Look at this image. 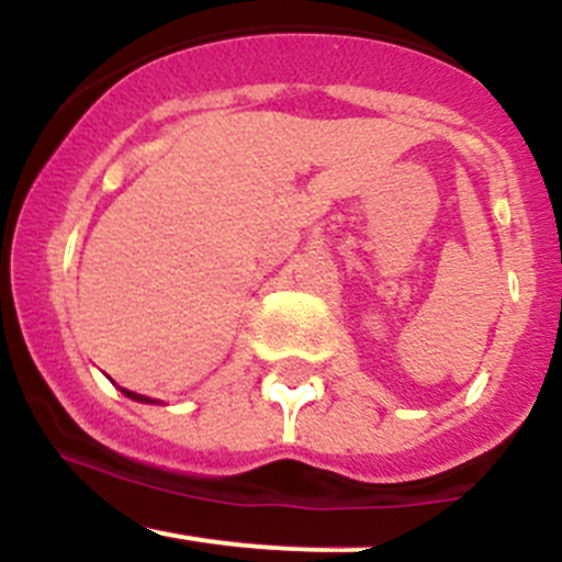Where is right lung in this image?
I'll return each mask as SVG.
<instances>
[{
	"instance_id": "add662e5",
	"label": "right lung",
	"mask_w": 562,
	"mask_h": 562,
	"mask_svg": "<svg viewBox=\"0 0 562 562\" xmlns=\"http://www.w3.org/2000/svg\"><path fill=\"white\" fill-rule=\"evenodd\" d=\"M121 392H124L126 397H132V401H140V403H154L151 397H146V395H137V392H130V390H121Z\"/></svg>"
}]
</instances>
